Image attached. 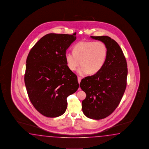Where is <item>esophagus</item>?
Returning <instances> with one entry per match:
<instances>
[{
  "label": "esophagus",
  "instance_id": "34e87169",
  "mask_svg": "<svg viewBox=\"0 0 149 149\" xmlns=\"http://www.w3.org/2000/svg\"><path fill=\"white\" fill-rule=\"evenodd\" d=\"M77 80H78V82H79V83H80V82H81V77H77ZM80 89V88H79V89Z\"/></svg>",
  "mask_w": 149,
  "mask_h": 149
}]
</instances>
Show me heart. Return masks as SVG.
Wrapping results in <instances>:
<instances>
[{
  "instance_id": "heart-1",
  "label": "heart",
  "mask_w": 149,
  "mask_h": 149,
  "mask_svg": "<svg viewBox=\"0 0 149 149\" xmlns=\"http://www.w3.org/2000/svg\"><path fill=\"white\" fill-rule=\"evenodd\" d=\"M73 53L67 52L65 60L72 71L77 70L79 75H94L103 68L107 56V48L101 41H80L73 47Z\"/></svg>"
}]
</instances>
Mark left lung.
Listing matches in <instances>:
<instances>
[{"instance_id":"8db88e82","label":"left lung","mask_w":149,"mask_h":149,"mask_svg":"<svg viewBox=\"0 0 149 149\" xmlns=\"http://www.w3.org/2000/svg\"><path fill=\"white\" fill-rule=\"evenodd\" d=\"M106 45L107 56L102 70L83 79L79 84L86 93L82 101V111L86 117L95 120L111 114L123 98L128 74L126 58L119 44L106 36H91Z\"/></svg>"}]
</instances>
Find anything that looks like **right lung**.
<instances>
[{
  "label": "right lung",
  "mask_w": 149,
  "mask_h": 149,
  "mask_svg": "<svg viewBox=\"0 0 149 149\" xmlns=\"http://www.w3.org/2000/svg\"><path fill=\"white\" fill-rule=\"evenodd\" d=\"M73 35L49 33L33 47L26 60L24 83L31 103L44 116L63 115L67 98L79 87L77 77L68 68L66 50L76 40Z\"/></svg>",
  "instance_id": "1"
}]
</instances>
